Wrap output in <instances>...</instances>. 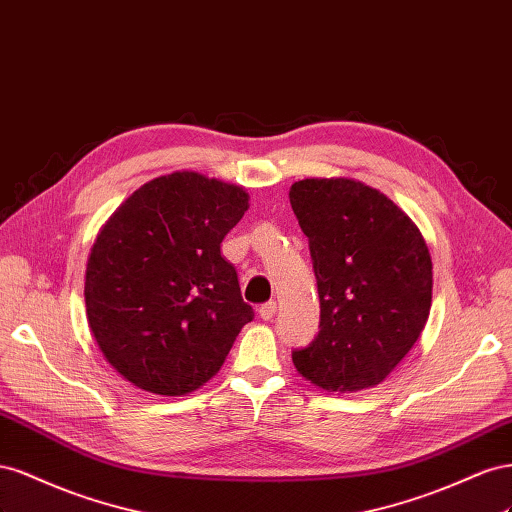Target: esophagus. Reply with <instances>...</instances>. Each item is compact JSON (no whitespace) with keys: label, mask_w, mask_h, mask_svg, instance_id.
Listing matches in <instances>:
<instances>
[{"label":"esophagus","mask_w":512,"mask_h":512,"mask_svg":"<svg viewBox=\"0 0 512 512\" xmlns=\"http://www.w3.org/2000/svg\"><path fill=\"white\" fill-rule=\"evenodd\" d=\"M274 313H276V302H274V300H270V302L259 306V317H261V319L268 321V319L274 317Z\"/></svg>","instance_id":"1"}]
</instances>
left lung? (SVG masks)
Masks as SVG:
<instances>
[{
  "mask_svg": "<svg viewBox=\"0 0 512 512\" xmlns=\"http://www.w3.org/2000/svg\"><path fill=\"white\" fill-rule=\"evenodd\" d=\"M289 201L309 238L321 321L291 354L328 392L382 384L418 341L431 311L433 264L420 229L377 188L352 178H306Z\"/></svg>",
  "mask_w": 512,
  "mask_h": 512,
  "instance_id": "1",
  "label": "left lung"
}]
</instances>
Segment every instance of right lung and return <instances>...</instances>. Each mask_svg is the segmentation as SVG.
Here are the masks:
<instances>
[{
	"label": "right lung",
	"mask_w": 512,
	"mask_h": 512,
	"mask_svg": "<svg viewBox=\"0 0 512 512\" xmlns=\"http://www.w3.org/2000/svg\"><path fill=\"white\" fill-rule=\"evenodd\" d=\"M248 193L195 171H173L130 195L102 225L85 270L87 324L130 384L165 397L221 371L253 306L221 242Z\"/></svg>",
	"instance_id": "1"
}]
</instances>
